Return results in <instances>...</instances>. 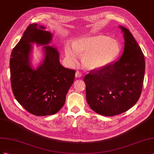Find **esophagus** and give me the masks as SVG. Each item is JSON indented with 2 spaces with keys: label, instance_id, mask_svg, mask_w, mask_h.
<instances>
[{
  "label": "esophagus",
  "instance_id": "obj_1",
  "mask_svg": "<svg viewBox=\"0 0 154 154\" xmlns=\"http://www.w3.org/2000/svg\"><path fill=\"white\" fill-rule=\"evenodd\" d=\"M81 76H82V73H81L79 71H77L76 73H75V77H78V78H79V77H81Z\"/></svg>",
  "mask_w": 154,
  "mask_h": 154
}]
</instances>
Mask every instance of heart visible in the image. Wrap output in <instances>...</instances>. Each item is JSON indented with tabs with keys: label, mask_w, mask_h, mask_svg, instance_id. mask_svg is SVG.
<instances>
[{
	"label": "heart",
	"mask_w": 154,
	"mask_h": 154,
	"mask_svg": "<svg viewBox=\"0 0 154 154\" xmlns=\"http://www.w3.org/2000/svg\"><path fill=\"white\" fill-rule=\"evenodd\" d=\"M73 45L67 44L65 46L67 59L74 64L80 56H84L82 63L88 69L106 67L116 59L120 53L117 41L103 35L79 38L74 42Z\"/></svg>",
	"instance_id": "obj_1"
}]
</instances>
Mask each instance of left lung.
I'll return each mask as SVG.
<instances>
[{
    "mask_svg": "<svg viewBox=\"0 0 154 154\" xmlns=\"http://www.w3.org/2000/svg\"><path fill=\"white\" fill-rule=\"evenodd\" d=\"M125 50L120 59L86 75V96L94 112L104 116L123 113L137 102L143 89L145 61L130 31L122 26Z\"/></svg>",
    "mask_w": 154,
    "mask_h": 154,
    "instance_id": "8db88e82",
    "label": "left lung"
}]
</instances>
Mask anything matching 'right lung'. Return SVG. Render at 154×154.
<instances>
[{"mask_svg": "<svg viewBox=\"0 0 154 154\" xmlns=\"http://www.w3.org/2000/svg\"><path fill=\"white\" fill-rule=\"evenodd\" d=\"M37 24H29L11 54L10 66L13 93L26 110L37 116L54 115L63 106L73 83L75 70L63 66L55 48L45 46V59L37 69L29 64L31 43L48 45L50 32Z\"/></svg>", "mask_w": 154, "mask_h": 154, "instance_id": "1", "label": "right lung"}]
</instances>
